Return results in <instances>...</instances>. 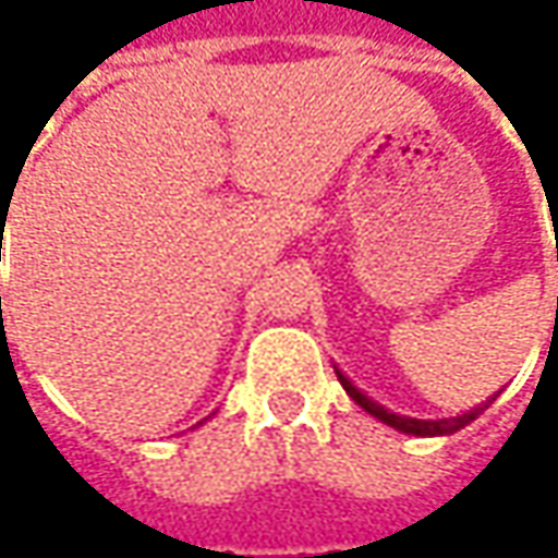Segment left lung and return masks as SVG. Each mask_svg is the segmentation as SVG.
<instances>
[{"mask_svg": "<svg viewBox=\"0 0 558 558\" xmlns=\"http://www.w3.org/2000/svg\"><path fill=\"white\" fill-rule=\"evenodd\" d=\"M338 381L344 385V391L354 397V403H360L369 416L381 418L385 425H391V428H397V432H403V435H418V438H432V435H453V432H460L462 425H469L472 418L482 413L484 407H475V410H469V413H462V416L457 418H410V416H397V413H388L381 403H375V400H369V397L363 395L356 385H351L344 375L338 373ZM494 400V397H490Z\"/></svg>", "mask_w": 558, "mask_h": 558, "instance_id": "8db88e82", "label": "left lung"}]
</instances>
